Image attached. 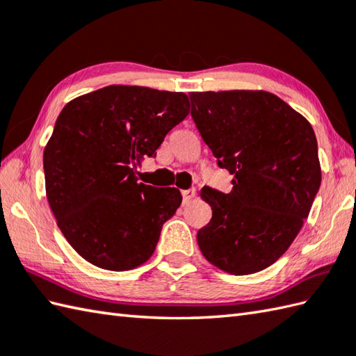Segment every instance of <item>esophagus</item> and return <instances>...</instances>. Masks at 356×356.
I'll list each match as a JSON object with an SVG mask.
<instances>
[{
	"label": "esophagus",
	"mask_w": 356,
	"mask_h": 356,
	"mask_svg": "<svg viewBox=\"0 0 356 356\" xmlns=\"http://www.w3.org/2000/svg\"><path fill=\"white\" fill-rule=\"evenodd\" d=\"M182 197H184V203L193 202L194 197H195V190H185V191H182Z\"/></svg>",
	"instance_id": "obj_1"
}]
</instances>
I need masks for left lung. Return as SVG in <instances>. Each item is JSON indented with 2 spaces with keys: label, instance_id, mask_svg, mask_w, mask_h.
Returning <instances> with one entry per match:
<instances>
[{
  "label": "left lung",
  "instance_id": "left-lung-1",
  "mask_svg": "<svg viewBox=\"0 0 356 356\" xmlns=\"http://www.w3.org/2000/svg\"><path fill=\"white\" fill-rule=\"evenodd\" d=\"M191 116L220 168L225 194L203 186L213 218L197 232L203 257L232 275L270 266L298 236L321 184L312 125L263 90L190 95Z\"/></svg>",
  "mask_w": 356,
  "mask_h": 356
}]
</instances>
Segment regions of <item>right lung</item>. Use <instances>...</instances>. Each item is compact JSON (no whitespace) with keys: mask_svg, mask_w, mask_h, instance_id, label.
Here are the masks:
<instances>
[{"mask_svg":"<svg viewBox=\"0 0 356 356\" xmlns=\"http://www.w3.org/2000/svg\"><path fill=\"white\" fill-rule=\"evenodd\" d=\"M185 93L108 86L74 97L44 148L45 194L58 228L82 259L128 270L153 255L177 188L138 184L136 165L156 154L188 116Z\"/></svg>","mask_w":356,"mask_h":356,"instance_id":"obj_1","label":"right lung"}]
</instances>
